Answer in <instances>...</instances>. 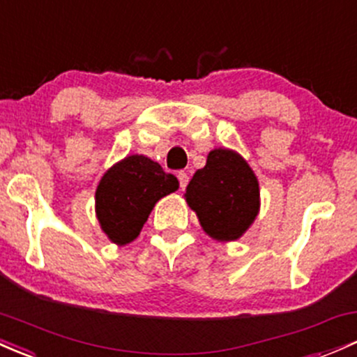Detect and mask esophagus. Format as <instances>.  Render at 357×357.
<instances>
[{"label":"esophagus","mask_w":357,"mask_h":357,"mask_svg":"<svg viewBox=\"0 0 357 357\" xmlns=\"http://www.w3.org/2000/svg\"><path fill=\"white\" fill-rule=\"evenodd\" d=\"M178 179H179V186H181V190H185L188 186V181H190V176H188V172L181 171L178 172Z\"/></svg>","instance_id":"esophagus-1"}]
</instances>
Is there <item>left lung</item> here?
Segmentation results:
<instances>
[{"label":"left lung","mask_w":357,"mask_h":357,"mask_svg":"<svg viewBox=\"0 0 357 357\" xmlns=\"http://www.w3.org/2000/svg\"><path fill=\"white\" fill-rule=\"evenodd\" d=\"M259 195V181L248 160L232 149L218 147L193 174L185 199L205 234L218 242H232L256 220Z\"/></svg>","instance_id":"obj_1"}]
</instances>
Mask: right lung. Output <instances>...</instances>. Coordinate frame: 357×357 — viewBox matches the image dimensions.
<instances>
[{"label":"right lung","mask_w":357,"mask_h":357,"mask_svg":"<svg viewBox=\"0 0 357 357\" xmlns=\"http://www.w3.org/2000/svg\"><path fill=\"white\" fill-rule=\"evenodd\" d=\"M178 188L176 176L164 172L155 160L140 154L127 155L98 183L95 210L101 230L113 244H130L139 237L155 203Z\"/></svg>","instance_id":"1"}]
</instances>
